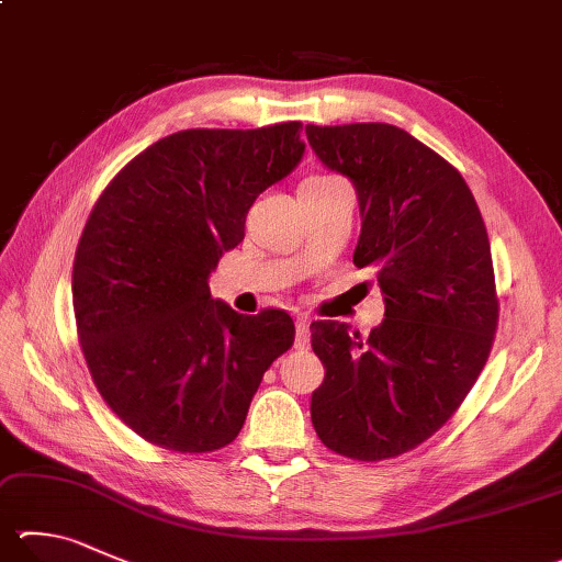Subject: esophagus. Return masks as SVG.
I'll list each match as a JSON object with an SVG mask.
<instances>
[{
  "instance_id": "34e87169",
  "label": "esophagus",
  "mask_w": 562,
  "mask_h": 562,
  "mask_svg": "<svg viewBox=\"0 0 562 562\" xmlns=\"http://www.w3.org/2000/svg\"><path fill=\"white\" fill-rule=\"evenodd\" d=\"M294 346H300V349H307L310 346V316L307 314L297 316V336H294Z\"/></svg>"
}]
</instances>
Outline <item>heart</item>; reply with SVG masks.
I'll list each match as a JSON object with an SVG mask.
<instances>
[{
  "instance_id": "heart-1",
  "label": "heart",
  "mask_w": 562,
  "mask_h": 562,
  "mask_svg": "<svg viewBox=\"0 0 562 562\" xmlns=\"http://www.w3.org/2000/svg\"><path fill=\"white\" fill-rule=\"evenodd\" d=\"M314 179H331V177H310V179H304V181H314Z\"/></svg>"
}]
</instances>
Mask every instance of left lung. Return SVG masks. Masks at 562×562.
I'll return each mask as SVG.
<instances>
[{"label": "left lung", "mask_w": 562, "mask_h": 562, "mask_svg": "<svg viewBox=\"0 0 562 562\" xmlns=\"http://www.w3.org/2000/svg\"><path fill=\"white\" fill-rule=\"evenodd\" d=\"M307 139L359 191L353 265L373 270L385 294L369 339L312 322L326 369L312 425L331 452L381 462L430 440L482 373L498 326L492 248L462 175L405 130L307 125Z\"/></svg>", "instance_id": "obj_1"}]
</instances>
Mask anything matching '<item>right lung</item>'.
Returning a JSON list of instances; mask_svg holds the SVG:
<instances>
[{"label":"right lung","mask_w":562,"mask_h":562,"mask_svg":"<svg viewBox=\"0 0 562 562\" xmlns=\"http://www.w3.org/2000/svg\"><path fill=\"white\" fill-rule=\"evenodd\" d=\"M302 122L181 130L100 193L74 260V314L108 407L181 454L236 440L255 391L294 344L284 310L213 302L209 274L246 238L255 199L300 165Z\"/></svg>","instance_id":"add662e5"}]
</instances>
